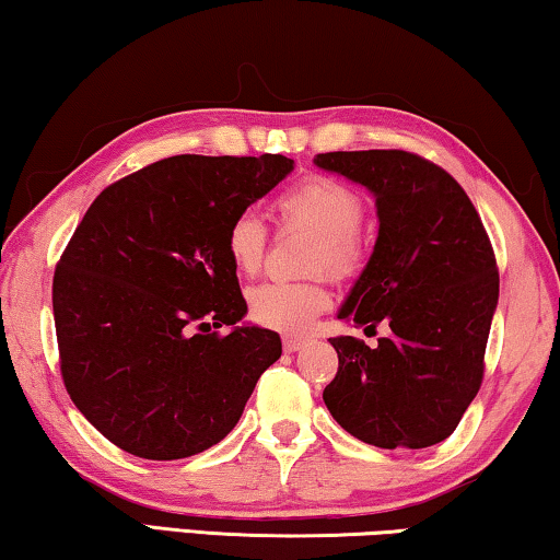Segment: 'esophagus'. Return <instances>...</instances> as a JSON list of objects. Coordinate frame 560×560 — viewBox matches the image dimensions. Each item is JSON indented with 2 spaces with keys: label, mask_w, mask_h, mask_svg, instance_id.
I'll return each mask as SVG.
<instances>
[{
  "label": "esophagus",
  "mask_w": 560,
  "mask_h": 560,
  "mask_svg": "<svg viewBox=\"0 0 560 560\" xmlns=\"http://www.w3.org/2000/svg\"><path fill=\"white\" fill-rule=\"evenodd\" d=\"M303 346L305 338H298V335H285V338H282V348H285V352H298Z\"/></svg>",
  "instance_id": "1"
}]
</instances>
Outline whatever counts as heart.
Returning <instances> with one entry per match:
<instances>
[{"instance_id": "obj_1", "label": "heart", "mask_w": 560, "mask_h": 560, "mask_svg": "<svg viewBox=\"0 0 560 560\" xmlns=\"http://www.w3.org/2000/svg\"><path fill=\"white\" fill-rule=\"evenodd\" d=\"M278 212L285 225L305 228L317 235L313 270L328 268L332 275H350L363 260V240L358 235L365 205L350 185L328 175H310L278 197ZM268 230L253 210L237 212L225 232V250L240 275L262 268ZM332 303V292L323 280L282 282L270 280L250 290L247 307L262 328L280 332H307Z\"/></svg>"}]
</instances>
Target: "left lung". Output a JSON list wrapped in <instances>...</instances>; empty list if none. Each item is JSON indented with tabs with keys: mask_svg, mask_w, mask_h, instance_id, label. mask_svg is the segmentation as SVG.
<instances>
[{
	"mask_svg": "<svg viewBox=\"0 0 560 560\" xmlns=\"http://www.w3.org/2000/svg\"><path fill=\"white\" fill-rule=\"evenodd\" d=\"M320 170L375 197L377 240L338 320L385 323L368 348L330 338L338 375L323 390L330 416L377 448H428L448 438L483 381L498 307L493 247L448 172L402 150L315 154Z\"/></svg>",
	"mask_w": 560,
	"mask_h": 560,
	"instance_id": "obj_1",
	"label": "left lung"
}]
</instances>
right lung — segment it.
<instances>
[{
  "label": "right lung",
  "instance_id": "right-lung-1",
  "mask_svg": "<svg viewBox=\"0 0 560 560\" xmlns=\"http://www.w3.org/2000/svg\"><path fill=\"white\" fill-rule=\"evenodd\" d=\"M292 165L175 154L102 190L77 225L51 282L59 360L72 402L117 448L148 460L212 448L282 355L278 332L240 323L225 232Z\"/></svg>",
  "mask_w": 560,
  "mask_h": 560
}]
</instances>
